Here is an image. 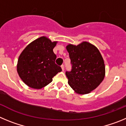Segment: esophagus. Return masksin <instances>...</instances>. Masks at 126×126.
<instances>
[{
	"label": "esophagus",
	"mask_w": 126,
	"mask_h": 126,
	"mask_svg": "<svg viewBox=\"0 0 126 126\" xmlns=\"http://www.w3.org/2000/svg\"><path fill=\"white\" fill-rule=\"evenodd\" d=\"M61 68H62V71H64V65H61Z\"/></svg>",
	"instance_id": "34e87169"
}]
</instances>
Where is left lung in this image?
<instances>
[{
    "mask_svg": "<svg viewBox=\"0 0 126 126\" xmlns=\"http://www.w3.org/2000/svg\"><path fill=\"white\" fill-rule=\"evenodd\" d=\"M72 69L66 71L68 84L76 93L88 94L100 85L104 79V61L97 48L87 42L78 45L69 44Z\"/></svg>",
    "mask_w": 126,
    "mask_h": 126,
    "instance_id": "left-lung-1",
    "label": "left lung"
}]
</instances>
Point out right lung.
<instances>
[{
    "instance_id": "obj_1",
    "label": "right lung",
    "mask_w": 126,
    "mask_h": 126,
    "mask_svg": "<svg viewBox=\"0 0 126 126\" xmlns=\"http://www.w3.org/2000/svg\"><path fill=\"white\" fill-rule=\"evenodd\" d=\"M57 42L42 36L30 43L19 57L17 71L29 87L41 89L50 83L52 78L62 71L55 64L53 49Z\"/></svg>"
}]
</instances>
